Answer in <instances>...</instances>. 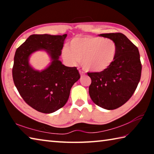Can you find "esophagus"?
<instances>
[{
  "label": "esophagus",
  "mask_w": 154,
  "mask_h": 154,
  "mask_svg": "<svg viewBox=\"0 0 154 154\" xmlns=\"http://www.w3.org/2000/svg\"><path fill=\"white\" fill-rule=\"evenodd\" d=\"M79 73H80V75H81V76H83V75H85V72H83V71H79Z\"/></svg>",
  "instance_id": "1"
}]
</instances>
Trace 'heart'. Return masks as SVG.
<instances>
[{"label":"heart","mask_w":154,"mask_h":154,"mask_svg":"<svg viewBox=\"0 0 154 154\" xmlns=\"http://www.w3.org/2000/svg\"><path fill=\"white\" fill-rule=\"evenodd\" d=\"M64 60L71 65L81 61L85 71L101 72L113 63L118 54V45L111 38L85 36L77 37L62 51Z\"/></svg>","instance_id":"heart-1"}]
</instances>
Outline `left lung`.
Masks as SVG:
<instances>
[{
    "instance_id": "left-lung-1",
    "label": "left lung",
    "mask_w": 154,
    "mask_h": 154,
    "mask_svg": "<svg viewBox=\"0 0 154 154\" xmlns=\"http://www.w3.org/2000/svg\"><path fill=\"white\" fill-rule=\"evenodd\" d=\"M100 36L116 43L118 54L105 71L87 72L92 80L89 94L96 105L113 110L126 103L134 94L140 79L142 64L137 47L124 34L105 33Z\"/></svg>"
}]
</instances>
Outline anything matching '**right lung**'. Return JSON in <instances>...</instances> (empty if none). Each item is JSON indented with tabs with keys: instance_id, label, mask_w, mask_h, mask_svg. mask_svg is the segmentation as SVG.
Segmentation results:
<instances>
[{
	"instance_id": "1",
	"label": "right lung",
	"mask_w": 154,
	"mask_h": 154,
	"mask_svg": "<svg viewBox=\"0 0 154 154\" xmlns=\"http://www.w3.org/2000/svg\"><path fill=\"white\" fill-rule=\"evenodd\" d=\"M67 35H32L15 51L12 75L20 96L28 105L43 113L58 110L66 103L70 91L80 78L76 67H68L59 60ZM45 49L52 62L44 71L31 68L28 58L31 53Z\"/></svg>"
}]
</instances>
